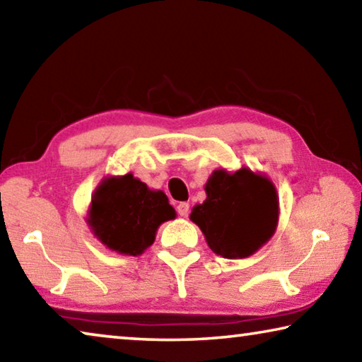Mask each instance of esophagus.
<instances>
[{
	"label": "esophagus",
	"mask_w": 362,
	"mask_h": 362,
	"mask_svg": "<svg viewBox=\"0 0 362 362\" xmlns=\"http://www.w3.org/2000/svg\"><path fill=\"white\" fill-rule=\"evenodd\" d=\"M189 212V204L188 203H179L177 206V214H179L180 217H187Z\"/></svg>",
	"instance_id": "1"
}]
</instances>
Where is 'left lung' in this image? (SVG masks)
Segmentation results:
<instances>
[{
	"instance_id": "left-lung-1",
	"label": "left lung",
	"mask_w": 362,
	"mask_h": 362,
	"mask_svg": "<svg viewBox=\"0 0 362 362\" xmlns=\"http://www.w3.org/2000/svg\"><path fill=\"white\" fill-rule=\"evenodd\" d=\"M206 193V201L193 207L189 218L214 252L244 259L272 238L278 223V196L267 177L246 168L235 174L214 170Z\"/></svg>"
}]
</instances>
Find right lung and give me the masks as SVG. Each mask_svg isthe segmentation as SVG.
Listing matches in <instances>:
<instances>
[{"label":"right lung","instance_id":"1","mask_svg":"<svg viewBox=\"0 0 362 362\" xmlns=\"http://www.w3.org/2000/svg\"><path fill=\"white\" fill-rule=\"evenodd\" d=\"M175 217L163 192H151L132 174L100 183L93 199L89 223L107 247L140 255L155 241L158 226Z\"/></svg>","mask_w":362,"mask_h":362}]
</instances>
